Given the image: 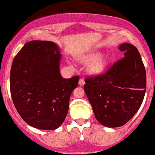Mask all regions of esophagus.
<instances>
[{
  "label": "esophagus",
  "instance_id": "1",
  "mask_svg": "<svg viewBox=\"0 0 155 155\" xmlns=\"http://www.w3.org/2000/svg\"><path fill=\"white\" fill-rule=\"evenodd\" d=\"M84 84H85L84 79H83V78H81V79L79 80V85H81V86H83Z\"/></svg>",
  "mask_w": 155,
  "mask_h": 155
}]
</instances>
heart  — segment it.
Wrapping results in <instances>:
<instances>
[{"instance_id":"obj_1","label":"heart","mask_w":155,"mask_h":155,"mask_svg":"<svg viewBox=\"0 0 155 155\" xmlns=\"http://www.w3.org/2000/svg\"><path fill=\"white\" fill-rule=\"evenodd\" d=\"M99 53H91L89 54L85 55L81 58V61L86 63V62L91 61L95 59L88 65V70L93 74H97L104 70L106 67V60L103 57H99Z\"/></svg>"}]
</instances>
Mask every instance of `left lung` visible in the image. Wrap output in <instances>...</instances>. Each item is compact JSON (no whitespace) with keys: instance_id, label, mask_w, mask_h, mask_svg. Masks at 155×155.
<instances>
[{"instance_id":"1","label":"left lung","mask_w":155,"mask_h":155,"mask_svg":"<svg viewBox=\"0 0 155 155\" xmlns=\"http://www.w3.org/2000/svg\"><path fill=\"white\" fill-rule=\"evenodd\" d=\"M124 56L105 72L88 76L83 86L95 118L103 126L118 127L140 108L147 88V74L138 49L129 43L119 46Z\"/></svg>"}]
</instances>
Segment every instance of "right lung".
I'll return each instance as SVG.
<instances>
[{
  "label": "right lung",
  "mask_w": 155,
  "mask_h": 155,
  "mask_svg": "<svg viewBox=\"0 0 155 155\" xmlns=\"http://www.w3.org/2000/svg\"><path fill=\"white\" fill-rule=\"evenodd\" d=\"M61 54L56 44L34 40L25 44L14 58L10 72L13 103L28 124L55 130L69 110L71 94L79 76L69 79L60 74Z\"/></svg>",
  "instance_id": "1"
}]
</instances>
